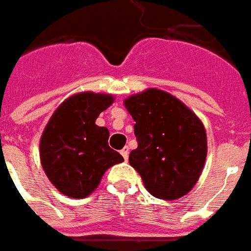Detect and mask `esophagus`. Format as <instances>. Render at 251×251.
Masks as SVG:
<instances>
[{
    "mask_svg": "<svg viewBox=\"0 0 251 251\" xmlns=\"http://www.w3.org/2000/svg\"><path fill=\"white\" fill-rule=\"evenodd\" d=\"M120 153L123 155L124 160H127L128 159V155H129V150H128V147H124L122 151H120Z\"/></svg>",
    "mask_w": 251,
    "mask_h": 251,
    "instance_id": "esophagus-1",
    "label": "esophagus"
}]
</instances>
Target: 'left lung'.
<instances>
[{
	"label": "left lung",
	"instance_id": "8db88e82",
	"mask_svg": "<svg viewBox=\"0 0 251 251\" xmlns=\"http://www.w3.org/2000/svg\"><path fill=\"white\" fill-rule=\"evenodd\" d=\"M135 120L138 148L129 164L156 198L175 201L195 186L207 155L204 126L179 99L150 88L124 100Z\"/></svg>",
	"mask_w": 251,
	"mask_h": 251
}]
</instances>
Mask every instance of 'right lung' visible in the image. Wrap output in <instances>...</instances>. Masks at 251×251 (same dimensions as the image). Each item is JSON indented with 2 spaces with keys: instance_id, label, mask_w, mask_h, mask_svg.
<instances>
[{
  "instance_id": "1",
  "label": "right lung",
  "mask_w": 251,
  "mask_h": 251,
  "mask_svg": "<svg viewBox=\"0 0 251 251\" xmlns=\"http://www.w3.org/2000/svg\"><path fill=\"white\" fill-rule=\"evenodd\" d=\"M112 103V95L76 93L49 119L40 140V159L48 179L64 195L85 198L108 168L124 160L108 146L109 131L95 123Z\"/></svg>"
}]
</instances>
